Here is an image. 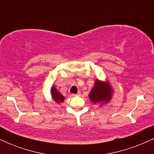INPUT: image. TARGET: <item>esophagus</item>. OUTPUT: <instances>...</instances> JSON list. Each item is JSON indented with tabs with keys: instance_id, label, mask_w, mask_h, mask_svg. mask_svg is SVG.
Masks as SVG:
<instances>
[{
	"instance_id": "obj_1",
	"label": "esophagus",
	"mask_w": 154,
	"mask_h": 154,
	"mask_svg": "<svg viewBox=\"0 0 154 154\" xmlns=\"http://www.w3.org/2000/svg\"><path fill=\"white\" fill-rule=\"evenodd\" d=\"M72 96H79L80 95V92H78L77 93H76V94H72Z\"/></svg>"
}]
</instances>
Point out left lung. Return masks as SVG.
Returning a JSON list of instances; mask_svg holds the SVG:
<instances>
[{
  "label": "left lung",
  "mask_w": 154,
  "mask_h": 154,
  "mask_svg": "<svg viewBox=\"0 0 154 154\" xmlns=\"http://www.w3.org/2000/svg\"><path fill=\"white\" fill-rule=\"evenodd\" d=\"M112 88L109 82L96 79L94 86L88 95L90 100L95 104L108 103L112 98Z\"/></svg>",
  "instance_id": "left-lung-1"
}]
</instances>
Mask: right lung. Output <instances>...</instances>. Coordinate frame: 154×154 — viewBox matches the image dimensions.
I'll list each match as a JSON object with an SVG mask.
<instances>
[{
	"mask_svg": "<svg viewBox=\"0 0 154 154\" xmlns=\"http://www.w3.org/2000/svg\"><path fill=\"white\" fill-rule=\"evenodd\" d=\"M51 96H52V98L55 100V102H56L57 103H62L64 100L65 98L63 96L61 93H59V91L56 90V88L54 87V86H52L51 89Z\"/></svg>",
	"mask_w": 154,
	"mask_h": 154,
	"instance_id": "obj_1",
	"label": "right lung"
}]
</instances>
